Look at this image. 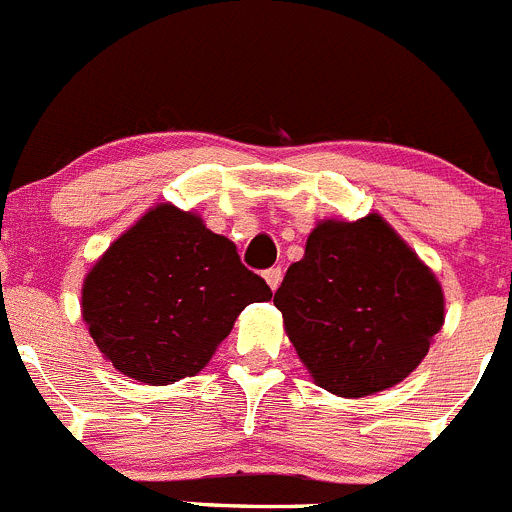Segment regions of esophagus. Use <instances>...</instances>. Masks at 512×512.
<instances>
[{
	"label": "esophagus",
	"mask_w": 512,
	"mask_h": 512,
	"mask_svg": "<svg viewBox=\"0 0 512 512\" xmlns=\"http://www.w3.org/2000/svg\"><path fill=\"white\" fill-rule=\"evenodd\" d=\"M265 283L270 285V290H278L280 283H283V270H280V267H270V270H265Z\"/></svg>",
	"instance_id": "obj_1"
}]
</instances>
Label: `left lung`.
Returning <instances> with one entry per match:
<instances>
[{
	"label": "left lung",
	"instance_id": "8db88e82",
	"mask_svg": "<svg viewBox=\"0 0 512 512\" xmlns=\"http://www.w3.org/2000/svg\"><path fill=\"white\" fill-rule=\"evenodd\" d=\"M275 308L315 384L343 399L407 379L444 323L437 275L376 212L315 224Z\"/></svg>",
	"mask_w": 512,
	"mask_h": 512
}]
</instances>
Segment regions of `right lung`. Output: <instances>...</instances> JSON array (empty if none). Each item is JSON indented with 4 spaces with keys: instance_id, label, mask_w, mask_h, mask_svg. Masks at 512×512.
Here are the masks:
<instances>
[{
    "instance_id": "1",
    "label": "right lung",
    "mask_w": 512,
    "mask_h": 512,
    "mask_svg": "<svg viewBox=\"0 0 512 512\" xmlns=\"http://www.w3.org/2000/svg\"><path fill=\"white\" fill-rule=\"evenodd\" d=\"M272 293L232 240L194 212L161 202L98 257L83 280V321L105 361L133 381L194 376L237 315Z\"/></svg>"
}]
</instances>
